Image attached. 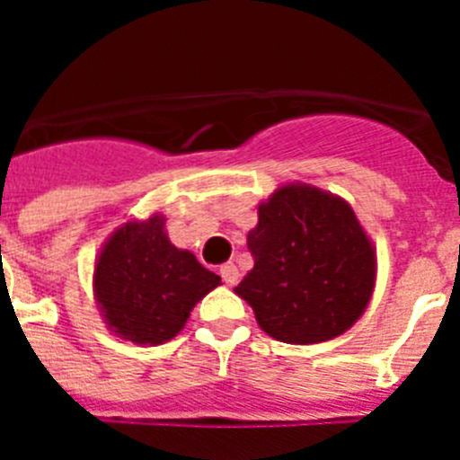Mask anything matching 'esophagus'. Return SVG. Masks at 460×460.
<instances>
[{"mask_svg": "<svg viewBox=\"0 0 460 460\" xmlns=\"http://www.w3.org/2000/svg\"><path fill=\"white\" fill-rule=\"evenodd\" d=\"M218 274H221V279L226 286H234L239 279V271H237V267H234V262H226V265H221Z\"/></svg>", "mask_w": 460, "mask_h": 460, "instance_id": "34e87169", "label": "esophagus"}]
</instances>
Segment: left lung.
<instances>
[{"instance_id":"8db88e82","label":"left lung","mask_w":460,"mask_h":460,"mask_svg":"<svg viewBox=\"0 0 460 460\" xmlns=\"http://www.w3.org/2000/svg\"><path fill=\"white\" fill-rule=\"evenodd\" d=\"M253 270L234 288L283 343H320L352 327L373 292L376 255L355 211L306 184L283 186L249 233Z\"/></svg>"}]
</instances>
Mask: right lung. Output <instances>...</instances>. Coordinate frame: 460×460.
<instances>
[{
  "label": "right lung",
  "instance_id": "add662e5",
  "mask_svg": "<svg viewBox=\"0 0 460 460\" xmlns=\"http://www.w3.org/2000/svg\"><path fill=\"white\" fill-rule=\"evenodd\" d=\"M221 283L189 251L174 249L164 218L119 227L96 262L93 288L105 320L136 343L172 339L207 292Z\"/></svg>",
  "mask_w": 460,
  "mask_h": 460
}]
</instances>
